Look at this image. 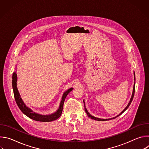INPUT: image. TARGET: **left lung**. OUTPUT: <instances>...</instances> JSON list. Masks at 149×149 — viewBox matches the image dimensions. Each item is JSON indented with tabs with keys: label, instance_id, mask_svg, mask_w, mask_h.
<instances>
[{
	"label": "left lung",
	"instance_id": "8db88e82",
	"mask_svg": "<svg viewBox=\"0 0 149 149\" xmlns=\"http://www.w3.org/2000/svg\"><path fill=\"white\" fill-rule=\"evenodd\" d=\"M134 93H135V84L134 85V87H133V94H132V98H131V99H130V102H129V104L127 105V107L125 108V109L120 114H118V116H117L116 117H113V118H109V119H102V118H97V117H94V116H92L91 114H90V113L88 112V111L87 110V109H86V105H85V102H84V107H85V110H86V113L87 114V115H88V116L90 117V118H92V119H94V120H97V121H106V120H111V119H114V118H116V117H118L120 115H121L122 113H123L127 109L129 108V107L130 106V104L132 103V100H133V97H134Z\"/></svg>",
	"mask_w": 149,
	"mask_h": 149
}]
</instances>
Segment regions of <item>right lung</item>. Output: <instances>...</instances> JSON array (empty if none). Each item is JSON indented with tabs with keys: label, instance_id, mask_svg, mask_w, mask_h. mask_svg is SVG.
I'll use <instances>...</instances> for the list:
<instances>
[{
	"label": "right lung",
	"instance_id": "add662e5",
	"mask_svg": "<svg viewBox=\"0 0 149 149\" xmlns=\"http://www.w3.org/2000/svg\"><path fill=\"white\" fill-rule=\"evenodd\" d=\"M16 81H17V75L16 72H13L12 75V87H13V94L14 97L16 101V102L19 107V109L22 111V112L25 114L26 116H28L29 118L34 120L37 121H42V122H49L52 121L54 120H55L58 119L62 114L63 103H64V101L65 100V98L67 95L69 93H70L72 90V88H70L67 91H65L63 94V96L62 97V100L60 103L59 107L58 110L54 113L51 115H40L38 114L37 113H35V112H33L30 109H29L28 107H26L24 101H22V98H21L20 94L19 93V91L17 90V87H16Z\"/></svg>",
	"mask_w": 149,
	"mask_h": 149
}]
</instances>
